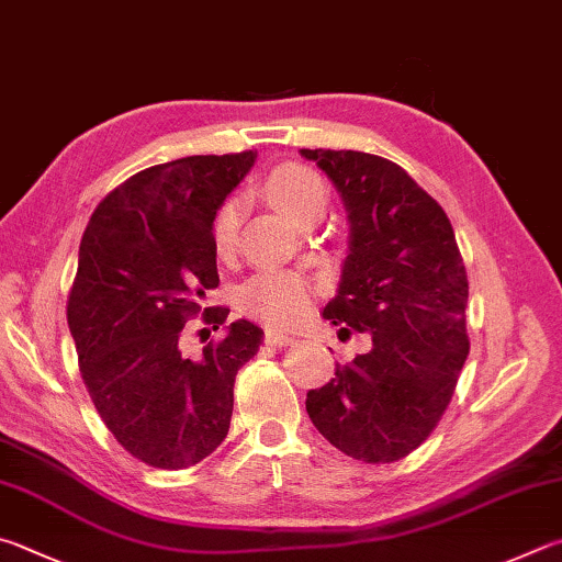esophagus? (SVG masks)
<instances>
[{
	"mask_svg": "<svg viewBox=\"0 0 562 562\" xmlns=\"http://www.w3.org/2000/svg\"><path fill=\"white\" fill-rule=\"evenodd\" d=\"M265 341H268L270 346H292L294 336L282 334L278 329H268V331H265Z\"/></svg>",
	"mask_w": 562,
	"mask_h": 562,
	"instance_id": "1",
	"label": "esophagus"
}]
</instances>
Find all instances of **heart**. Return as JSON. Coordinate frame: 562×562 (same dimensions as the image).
<instances>
[{
    "mask_svg": "<svg viewBox=\"0 0 562 562\" xmlns=\"http://www.w3.org/2000/svg\"><path fill=\"white\" fill-rule=\"evenodd\" d=\"M270 201L292 221L307 223L314 211L324 209L326 189L314 169L304 165H280L270 171L265 183ZM240 203L226 199L211 221V246L218 258H231L238 248ZM310 284L292 272H260L240 288V307L252 316L272 324L300 319L310 304Z\"/></svg>",
    "mask_w": 562,
    "mask_h": 562,
    "instance_id": "obj_1",
    "label": "heart"
}]
</instances>
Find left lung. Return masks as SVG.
Segmentation results:
<instances>
[{
	"label": "left lung",
	"mask_w": 562,
	"mask_h": 562,
	"mask_svg": "<svg viewBox=\"0 0 562 562\" xmlns=\"http://www.w3.org/2000/svg\"><path fill=\"white\" fill-rule=\"evenodd\" d=\"M339 189L351 238L324 307L341 331L373 336L307 393L316 430L369 464L397 462L432 435L469 353V282L452 223L395 161L353 149H302Z\"/></svg>",
	"instance_id": "1"
}]
</instances>
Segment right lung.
<instances>
[{
    "instance_id": "obj_1",
    "label": "right lung",
    "mask_w": 562,
    "mask_h": 562,
    "mask_svg": "<svg viewBox=\"0 0 562 562\" xmlns=\"http://www.w3.org/2000/svg\"><path fill=\"white\" fill-rule=\"evenodd\" d=\"M252 161L238 151L142 169L98 203L80 240L66 304L78 369L108 430L155 469H187L216 452L233 383L262 344L260 326L238 319L199 361L179 346L193 316L211 329L228 319V307L201 304L218 288L211 221Z\"/></svg>"
}]
</instances>
